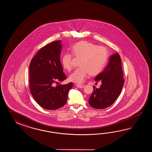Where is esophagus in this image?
Instances as JSON below:
<instances>
[{
  "label": "esophagus",
  "mask_w": 152,
  "mask_h": 152,
  "mask_svg": "<svg viewBox=\"0 0 152 152\" xmlns=\"http://www.w3.org/2000/svg\"><path fill=\"white\" fill-rule=\"evenodd\" d=\"M76 85H77V87L80 88L85 87V85H84V84H77Z\"/></svg>",
  "instance_id": "obj_1"
}]
</instances>
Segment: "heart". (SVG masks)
Instances as JSON below:
<instances>
[{
  "mask_svg": "<svg viewBox=\"0 0 152 152\" xmlns=\"http://www.w3.org/2000/svg\"><path fill=\"white\" fill-rule=\"evenodd\" d=\"M76 58L81 59L77 68L69 76V80L76 83H81L85 80L88 75H98L103 70L109 58L107 49L87 41H81L75 44L72 48ZM64 67L68 71L73 68V55L66 53L61 59Z\"/></svg>",
  "mask_w": 152,
  "mask_h": 152,
  "instance_id": "1",
  "label": "heart"
}]
</instances>
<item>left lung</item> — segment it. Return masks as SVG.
<instances>
[{"label":"left lung","instance_id":"left-lung-1","mask_svg":"<svg viewBox=\"0 0 152 152\" xmlns=\"http://www.w3.org/2000/svg\"><path fill=\"white\" fill-rule=\"evenodd\" d=\"M94 80L101 85L99 88L94 86L88 100L90 106L97 109L110 107L119 96L124 83L121 58L117 53L111 55L107 67Z\"/></svg>","mask_w":152,"mask_h":152}]
</instances>
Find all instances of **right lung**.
<instances>
[{
    "label": "right lung",
    "mask_w": 152,
    "mask_h": 152,
    "mask_svg": "<svg viewBox=\"0 0 152 152\" xmlns=\"http://www.w3.org/2000/svg\"><path fill=\"white\" fill-rule=\"evenodd\" d=\"M61 41L45 45L37 53L29 65V86L32 97L46 110H56L65 105L72 83L54 86L66 76L60 60Z\"/></svg>",
    "instance_id": "obj_1"
}]
</instances>
